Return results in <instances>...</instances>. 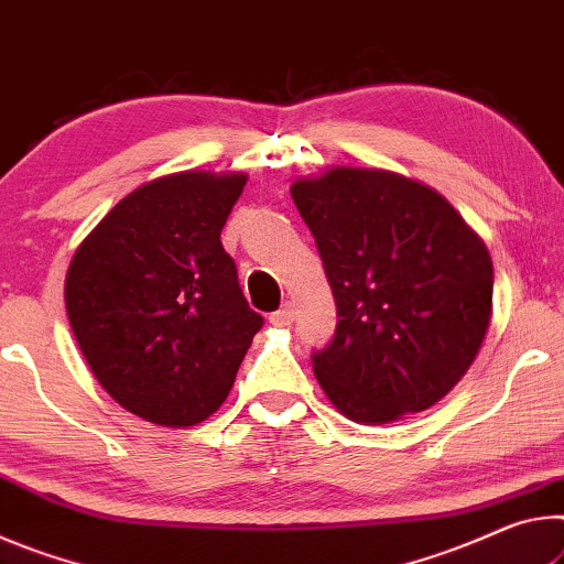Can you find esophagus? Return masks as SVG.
<instances>
[{"label": "esophagus", "instance_id": "1", "mask_svg": "<svg viewBox=\"0 0 564 564\" xmlns=\"http://www.w3.org/2000/svg\"><path fill=\"white\" fill-rule=\"evenodd\" d=\"M292 319H294L292 302H284L280 310L272 312V315H270V322H272L274 327H288V325H292Z\"/></svg>", "mask_w": 564, "mask_h": 564}]
</instances>
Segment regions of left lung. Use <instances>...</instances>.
Returning a JSON list of instances; mask_svg holds the SVG:
<instances>
[{
    "mask_svg": "<svg viewBox=\"0 0 564 564\" xmlns=\"http://www.w3.org/2000/svg\"><path fill=\"white\" fill-rule=\"evenodd\" d=\"M290 192L337 304L335 337L312 352L329 402L367 424L432 408L490 327L485 242L440 192L394 172L332 167Z\"/></svg>",
    "mask_w": 564,
    "mask_h": 564,
    "instance_id": "obj_1",
    "label": "left lung"
}]
</instances>
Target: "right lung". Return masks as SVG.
<instances>
[{"label": "right lung", "mask_w": 564, "mask_h": 564, "mask_svg": "<svg viewBox=\"0 0 564 564\" xmlns=\"http://www.w3.org/2000/svg\"><path fill=\"white\" fill-rule=\"evenodd\" d=\"M247 174L177 172L129 192L74 252L64 302L74 339L112 400L164 427L207 420L252 337L219 232Z\"/></svg>", "instance_id": "right-lung-1"}]
</instances>
